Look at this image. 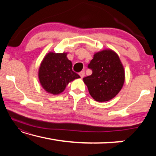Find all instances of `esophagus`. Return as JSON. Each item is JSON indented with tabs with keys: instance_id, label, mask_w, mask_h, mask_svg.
<instances>
[{
	"instance_id": "1",
	"label": "esophagus",
	"mask_w": 156,
	"mask_h": 156,
	"mask_svg": "<svg viewBox=\"0 0 156 156\" xmlns=\"http://www.w3.org/2000/svg\"><path fill=\"white\" fill-rule=\"evenodd\" d=\"M84 74H85V72H84V71H82V72H80V73H79V75H80L81 78H83L84 77Z\"/></svg>"
}]
</instances>
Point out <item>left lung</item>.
I'll return each mask as SVG.
<instances>
[{
    "label": "left lung",
    "mask_w": 156,
    "mask_h": 156,
    "mask_svg": "<svg viewBox=\"0 0 156 156\" xmlns=\"http://www.w3.org/2000/svg\"><path fill=\"white\" fill-rule=\"evenodd\" d=\"M88 68L92 74L83 81L95 100L109 101L119 93L125 82V71L116 53L111 49L96 53Z\"/></svg>",
    "instance_id": "left-lung-1"
}]
</instances>
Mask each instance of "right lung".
Masks as SVG:
<instances>
[{"mask_svg":"<svg viewBox=\"0 0 156 156\" xmlns=\"http://www.w3.org/2000/svg\"><path fill=\"white\" fill-rule=\"evenodd\" d=\"M39 80L46 91L59 94L65 90L69 83L80 78L72 70V62L66 53L49 52L42 61L38 72Z\"/></svg>","mask_w":156,"mask_h":156,"instance_id":"1","label":"right lung"}]
</instances>
